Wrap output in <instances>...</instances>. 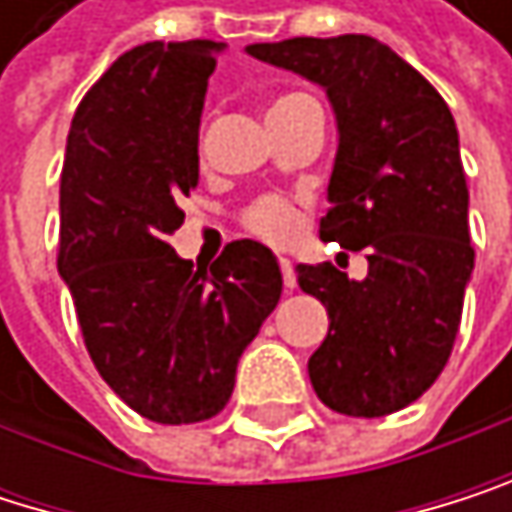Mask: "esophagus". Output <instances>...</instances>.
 <instances>
[{"label":"esophagus","instance_id":"obj_1","mask_svg":"<svg viewBox=\"0 0 512 512\" xmlns=\"http://www.w3.org/2000/svg\"><path fill=\"white\" fill-rule=\"evenodd\" d=\"M280 274H283V286L292 292V289H295V268H292L289 259H280Z\"/></svg>","mask_w":512,"mask_h":512}]
</instances>
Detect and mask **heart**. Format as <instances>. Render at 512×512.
<instances>
[{"label": "heart", "instance_id": "1", "mask_svg": "<svg viewBox=\"0 0 512 512\" xmlns=\"http://www.w3.org/2000/svg\"><path fill=\"white\" fill-rule=\"evenodd\" d=\"M301 93H289V96H280L274 105L286 102V99H295ZM241 226L247 235L265 241V244H274V247H283L289 244L298 229H301V214L295 205H289L286 199L280 196H262L256 202H250L241 214Z\"/></svg>", "mask_w": 512, "mask_h": 512}]
</instances>
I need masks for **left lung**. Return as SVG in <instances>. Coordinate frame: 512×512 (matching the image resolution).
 Masks as SVG:
<instances>
[{"instance_id":"1","label":"left lung","mask_w":512,"mask_h":512,"mask_svg":"<svg viewBox=\"0 0 512 512\" xmlns=\"http://www.w3.org/2000/svg\"><path fill=\"white\" fill-rule=\"evenodd\" d=\"M250 56L326 87L338 114L332 208L319 238L368 253V277L298 265L329 335L307 362L313 392L347 416L413 404L443 371L474 271L468 177L443 96L371 35L250 44Z\"/></svg>"}]
</instances>
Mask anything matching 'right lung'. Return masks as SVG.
Returning a JSON list of instances; mask_svg holds the SVG:
<instances>
[{"label": "right lung", "mask_w": 512, "mask_h": 512, "mask_svg": "<svg viewBox=\"0 0 512 512\" xmlns=\"http://www.w3.org/2000/svg\"><path fill=\"white\" fill-rule=\"evenodd\" d=\"M220 44L147 41L81 99L59 174L56 268L102 380L144 419L205 422L235 389V368L283 277L268 247L226 244L193 271L168 238L199 183V120Z\"/></svg>", "instance_id": "obj_1"}]
</instances>
